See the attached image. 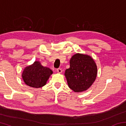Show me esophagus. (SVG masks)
Here are the masks:
<instances>
[{
  "mask_svg": "<svg viewBox=\"0 0 126 126\" xmlns=\"http://www.w3.org/2000/svg\"><path fill=\"white\" fill-rule=\"evenodd\" d=\"M57 71L58 73H61L62 72V69H61V68H58V69H57Z\"/></svg>",
  "mask_w": 126,
  "mask_h": 126,
  "instance_id": "34e87169",
  "label": "esophagus"
}]
</instances>
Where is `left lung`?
<instances>
[{
  "label": "left lung",
  "mask_w": 126,
  "mask_h": 126,
  "mask_svg": "<svg viewBox=\"0 0 126 126\" xmlns=\"http://www.w3.org/2000/svg\"><path fill=\"white\" fill-rule=\"evenodd\" d=\"M70 67L65 71L68 87L75 92L88 89L97 74L96 64L88 55L77 53L70 60Z\"/></svg>",
  "instance_id": "1"
}]
</instances>
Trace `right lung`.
Segmentation results:
<instances>
[{"mask_svg":"<svg viewBox=\"0 0 126 126\" xmlns=\"http://www.w3.org/2000/svg\"><path fill=\"white\" fill-rule=\"evenodd\" d=\"M50 68L44 67L38 61L24 68L22 78L27 86L33 88H40L46 84L47 81L52 74Z\"/></svg>","mask_w":126,"mask_h":126,"instance_id":"right-lung-1","label":"right lung"}]
</instances>
